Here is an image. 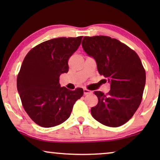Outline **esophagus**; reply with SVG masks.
Segmentation results:
<instances>
[{
	"instance_id": "obj_1",
	"label": "esophagus",
	"mask_w": 160,
	"mask_h": 160,
	"mask_svg": "<svg viewBox=\"0 0 160 160\" xmlns=\"http://www.w3.org/2000/svg\"><path fill=\"white\" fill-rule=\"evenodd\" d=\"M84 95H89V94H92V91L89 90V89H87L86 88L84 89Z\"/></svg>"
}]
</instances>
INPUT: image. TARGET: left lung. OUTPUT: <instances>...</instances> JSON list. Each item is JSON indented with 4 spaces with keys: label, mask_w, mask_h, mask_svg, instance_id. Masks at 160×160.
Returning <instances> with one entry per match:
<instances>
[{
    "label": "left lung",
    "mask_w": 160,
    "mask_h": 160,
    "mask_svg": "<svg viewBox=\"0 0 160 160\" xmlns=\"http://www.w3.org/2000/svg\"><path fill=\"white\" fill-rule=\"evenodd\" d=\"M82 47L97 62L98 71L111 84L107 94L95 91L97 106L93 118L104 125L117 128L130 120L141 104L146 84V71L134 50L109 36H85Z\"/></svg>",
    "instance_id": "1"
}]
</instances>
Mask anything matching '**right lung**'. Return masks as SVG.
Returning a JSON list of instances; mask_svg holds the SVG:
<instances>
[{
    "mask_svg": "<svg viewBox=\"0 0 160 160\" xmlns=\"http://www.w3.org/2000/svg\"><path fill=\"white\" fill-rule=\"evenodd\" d=\"M83 36L53 38L32 48L17 75L22 104L30 119L43 128L62 124L71 116L84 90L61 87L60 76L68 73V61L78 49Z\"/></svg>",
    "mask_w": 160,
    "mask_h": 160,
    "instance_id": "1",
    "label": "right lung"
}]
</instances>
